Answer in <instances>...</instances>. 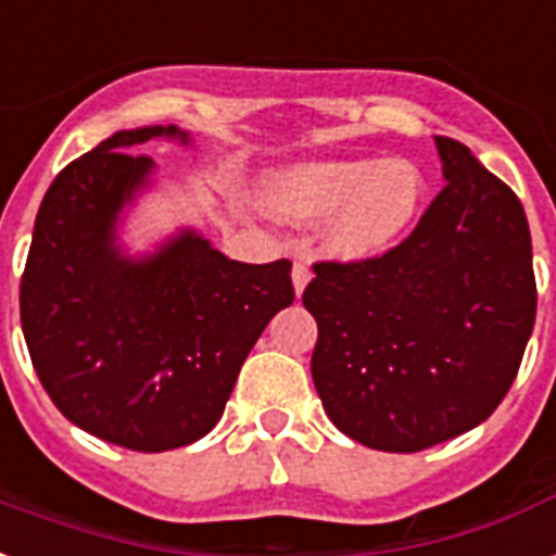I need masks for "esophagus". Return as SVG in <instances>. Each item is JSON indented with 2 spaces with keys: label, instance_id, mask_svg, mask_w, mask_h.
<instances>
[{
  "label": "esophagus",
  "instance_id": "esophagus-1",
  "mask_svg": "<svg viewBox=\"0 0 556 556\" xmlns=\"http://www.w3.org/2000/svg\"><path fill=\"white\" fill-rule=\"evenodd\" d=\"M309 283V266L307 261H295V266H292V287H295V292H304V287Z\"/></svg>",
  "mask_w": 556,
  "mask_h": 556
}]
</instances>
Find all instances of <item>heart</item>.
Segmentation results:
<instances>
[{
    "mask_svg": "<svg viewBox=\"0 0 556 556\" xmlns=\"http://www.w3.org/2000/svg\"><path fill=\"white\" fill-rule=\"evenodd\" d=\"M269 208L292 223L330 217L327 247L374 257L397 247L420 217L426 179L406 159H339L283 170L266 191Z\"/></svg>",
    "mask_w": 556,
    "mask_h": 556,
    "instance_id": "b5f03b06",
    "label": "heart"
}]
</instances>
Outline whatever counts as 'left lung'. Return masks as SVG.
<instances>
[{"label": "left lung", "mask_w": 556, "mask_h": 556, "mask_svg": "<svg viewBox=\"0 0 556 556\" xmlns=\"http://www.w3.org/2000/svg\"><path fill=\"white\" fill-rule=\"evenodd\" d=\"M443 191L400 247L321 261L301 295L318 325L327 417L382 453H420L488 420L536 318L522 202L462 141L434 136Z\"/></svg>", "instance_id": "left-lung-1"}]
</instances>
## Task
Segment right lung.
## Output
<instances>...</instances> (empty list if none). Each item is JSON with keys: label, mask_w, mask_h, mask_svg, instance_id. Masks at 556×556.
Listing matches in <instances>:
<instances>
[{"label": "right lung", "mask_w": 556, "mask_h": 556, "mask_svg": "<svg viewBox=\"0 0 556 556\" xmlns=\"http://www.w3.org/2000/svg\"><path fill=\"white\" fill-rule=\"evenodd\" d=\"M191 136L122 130L75 159L42 197L20 283L34 371L84 432L136 453L200 441L226 408L240 365L278 309L290 261L240 264L193 229L153 255L118 247V214L156 162L132 150Z\"/></svg>", "instance_id": "add662e5"}]
</instances>
